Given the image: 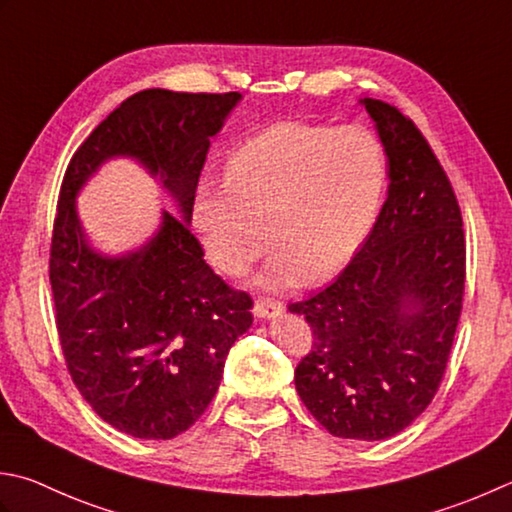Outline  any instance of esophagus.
Instances as JSON below:
<instances>
[{
	"label": "esophagus",
	"mask_w": 512,
	"mask_h": 512,
	"mask_svg": "<svg viewBox=\"0 0 512 512\" xmlns=\"http://www.w3.org/2000/svg\"><path fill=\"white\" fill-rule=\"evenodd\" d=\"M284 310V302H277V299H270V297H259L255 302V315L257 317H277L282 315Z\"/></svg>",
	"instance_id": "34e87169"
}]
</instances>
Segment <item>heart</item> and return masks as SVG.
<instances>
[{
  "instance_id": "obj_1",
  "label": "heart",
  "mask_w": 512,
  "mask_h": 512,
  "mask_svg": "<svg viewBox=\"0 0 512 512\" xmlns=\"http://www.w3.org/2000/svg\"><path fill=\"white\" fill-rule=\"evenodd\" d=\"M384 184V148L368 130L279 124L235 150L224 186H199L193 219L208 259L226 275L253 266L268 233L275 255L259 284L322 282L362 246Z\"/></svg>"
}]
</instances>
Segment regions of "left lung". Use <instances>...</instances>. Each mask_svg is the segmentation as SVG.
<instances>
[{"mask_svg":"<svg viewBox=\"0 0 512 512\" xmlns=\"http://www.w3.org/2000/svg\"><path fill=\"white\" fill-rule=\"evenodd\" d=\"M388 155V197L357 255L290 313L313 348L295 368L304 406L330 435L379 442L433 402L466 288V237L453 184L422 130L364 99Z\"/></svg>","mask_w":512,"mask_h":512,"instance_id":"1","label":"left lung"}]
</instances>
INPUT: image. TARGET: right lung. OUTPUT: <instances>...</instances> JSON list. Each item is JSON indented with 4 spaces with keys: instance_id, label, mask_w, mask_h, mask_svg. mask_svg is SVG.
<instances>
[{
    "instance_id": "right-lung-1",
    "label": "right lung",
    "mask_w": 512,
    "mask_h": 512,
    "mask_svg": "<svg viewBox=\"0 0 512 512\" xmlns=\"http://www.w3.org/2000/svg\"><path fill=\"white\" fill-rule=\"evenodd\" d=\"M239 93L148 88L119 104L75 150L59 190L48 275L66 368L79 393L113 428L173 439L204 415L235 339L253 324V299L204 262L190 233L210 137ZM139 158L178 199L137 254L102 258L87 246L74 195L108 156Z\"/></svg>"
}]
</instances>
